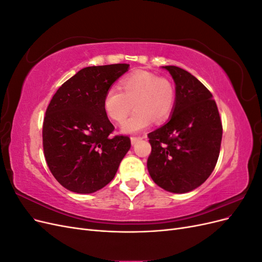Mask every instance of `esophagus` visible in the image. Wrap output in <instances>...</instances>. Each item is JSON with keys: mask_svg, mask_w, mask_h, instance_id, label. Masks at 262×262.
Masks as SVG:
<instances>
[{"mask_svg": "<svg viewBox=\"0 0 262 262\" xmlns=\"http://www.w3.org/2000/svg\"><path fill=\"white\" fill-rule=\"evenodd\" d=\"M141 139H143V138H141V137H132V138H131V143H132V144H136L137 142L140 141Z\"/></svg>", "mask_w": 262, "mask_h": 262, "instance_id": "esophagus-1", "label": "esophagus"}]
</instances>
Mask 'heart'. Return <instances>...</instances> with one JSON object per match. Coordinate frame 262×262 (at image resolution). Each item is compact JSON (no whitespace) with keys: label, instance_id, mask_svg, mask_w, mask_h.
Instances as JSON below:
<instances>
[{"label":"heart","instance_id":"heart-1","mask_svg":"<svg viewBox=\"0 0 262 262\" xmlns=\"http://www.w3.org/2000/svg\"><path fill=\"white\" fill-rule=\"evenodd\" d=\"M176 101L172 83L165 77L146 71H136L120 81V89L109 87L105 93L102 106L105 113L115 122L121 123L132 107L134 113L126 120L122 130L136 133L156 122H163L171 115Z\"/></svg>","mask_w":262,"mask_h":262}]
</instances>
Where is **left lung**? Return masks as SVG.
<instances>
[{
	"label": "left lung",
	"instance_id": "8db88e82",
	"mask_svg": "<svg viewBox=\"0 0 262 262\" xmlns=\"http://www.w3.org/2000/svg\"><path fill=\"white\" fill-rule=\"evenodd\" d=\"M176 84L169 121L147 134L152 150L147 169L166 191L186 193L201 186L215 168L222 121L212 94L198 78L178 67H163Z\"/></svg>",
	"mask_w": 262,
	"mask_h": 262
}]
</instances>
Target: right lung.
<instances>
[{
    "instance_id": "obj_1",
    "label": "right lung",
    "mask_w": 262,
    "mask_h": 262,
    "mask_svg": "<svg viewBox=\"0 0 262 262\" xmlns=\"http://www.w3.org/2000/svg\"><path fill=\"white\" fill-rule=\"evenodd\" d=\"M129 64L84 68L63 83L46 110L42 146L46 162L60 185L76 193H92L112 181L131 147L105 113V93Z\"/></svg>"
}]
</instances>
